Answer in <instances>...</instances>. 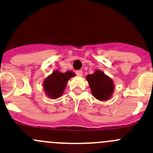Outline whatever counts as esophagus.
Here are the masks:
<instances>
[{
  "label": "esophagus",
  "instance_id": "34e87169",
  "mask_svg": "<svg viewBox=\"0 0 153 153\" xmlns=\"http://www.w3.org/2000/svg\"><path fill=\"white\" fill-rule=\"evenodd\" d=\"M75 73H76L77 76L81 77L82 75H83V71H82V70H77V71L75 72Z\"/></svg>",
  "mask_w": 153,
  "mask_h": 153
}]
</instances>
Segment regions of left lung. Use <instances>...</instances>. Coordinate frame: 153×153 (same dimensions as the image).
I'll return each mask as SVG.
<instances>
[{"label":"left lung","mask_w":153,"mask_h":153,"mask_svg":"<svg viewBox=\"0 0 153 153\" xmlns=\"http://www.w3.org/2000/svg\"><path fill=\"white\" fill-rule=\"evenodd\" d=\"M86 80L93 96L101 101L108 100L114 91V84L111 78L103 72L97 70L86 76Z\"/></svg>","instance_id":"8db88e82"}]
</instances>
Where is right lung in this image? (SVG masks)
<instances>
[{
  "instance_id": "1",
  "label": "right lung",
  "mask_w": 153,
  "mask_h": 153,
  "mask_svg": "<svg viewBox=\"0 0 153 153\" xmlns=\"http://www.w3.org/2000/svg\"><path fill=\"white\" fill-rule=\"evenodd\" d=\"M75 74L72 71L61 72L54 70L43 82V89L45 94L51 99H57L63 94L67 83Z\"/></svg>"
}]
</instances>
